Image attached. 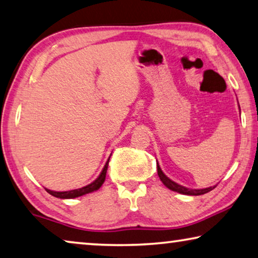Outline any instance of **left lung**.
Returning a JSON list of instances; mask_svg holds the SVG:
<instances>
[{
    "label": "left lung",
    "mask_w": 258,
    "mask_h": 258,
    "mask_svg": "<svg viewBox=\"0 0 258 258\" xmlns=\"http://www.w3.org/2000/svg\"><path fill=\"white\" fill-rule=\"evenodd\" d=\"M157 173H158V177L161 179V181L164 183V185L169 188V189L173 190V191H177V193H180V194H185V195H202V194H206L208 191H210L214 189L216 186H212V187H208V188H203V189H190V188H186L181 185H178L177 182H174L171 180L166 177V175L163 173V171L161 170V167H159L158 163H157Z\"/></svg>",
    "instance_id": "8db88e82"
}]
</instances>
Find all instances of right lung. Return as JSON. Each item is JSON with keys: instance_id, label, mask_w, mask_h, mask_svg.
<instances>
[{"instance_id": "right-lung-1", "label": "right lung", "mask_w": 258, "mask_h": 258, "mask_svg": "<svg viewBox=\"0 0 258 258\" xmlns=\"http://www.w3.org/2000/svg\"><path fill=\"white\" fill-rule=\"evenodd\" d=\"M109 159H110V157H109ZM109 159L107 161V163H105V165L103 167V170H102V172L100 173L99 178H97L96 180H94L92 183H89V185H87V186L81 187V188H79V189H73V190H68V191H54L50 189H46V190L50 195L55 196V198H59V199H75V198H78V196L92 193V191H94V190H97L105 180V174H107Z\"/></svg>"}]
</instances>
